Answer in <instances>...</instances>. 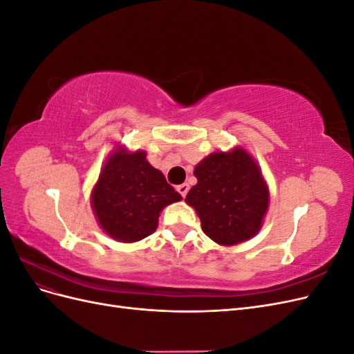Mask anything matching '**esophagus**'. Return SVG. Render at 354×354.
<instances>
[{"mask_svg":"<svg viewBox=\"0 0 354 354\" xmlns=\"http://www.w3.org/2000/svg\"><path fill=\"white\" fill-rule=\"evenodd\" d=\"M177 190H178V194L183 196V198H186V195H187V192H189V185L187 183H183V185H180V186H177Z\"/></svg>","mask_w":354,"mask_h":354,"instance_id":"obj_1","label":"esophagus"}]
</instances>
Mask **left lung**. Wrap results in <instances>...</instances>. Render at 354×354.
<instances>
[{
  "mask_svg": "<svg viewBox=\"0 0 354 354\" xmlns=\"http://www.w3.org/2000/svg\"><path fill=\"white\" fill-rule=\"evenodd\" d=\"M198 183L186 203L196 211L203 233L223 246L255 236L263 226L270 194L261 168L242 146L212 152L194 171Z\"/></svg>",
  "mask_w": 354,
  "mask_h": 354,
  "instance_id": "1",
  "label": "left lung"
}]
</instances>
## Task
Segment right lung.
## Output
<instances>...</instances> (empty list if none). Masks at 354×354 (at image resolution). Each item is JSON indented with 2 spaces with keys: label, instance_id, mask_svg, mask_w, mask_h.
Here are the masks:
<instances>
[{
  "label": "right lung",
  "instance_id": "right-lung-1",
  "mask_svg": "<svg viewBox=\"0 0 354 354\" xmlns=\"http://www.w3.org/2000/svg\"><path fill=\"white\" fill-rule=\"evenodd\" d=\"M145 151L118 145L91 190V208L102 230L124 243L138 242L158 227L159 214L181 195L146 159Z\"/></svg>",
  "mask_w": 354,
  "mask_h": 354
}]
</instances>
